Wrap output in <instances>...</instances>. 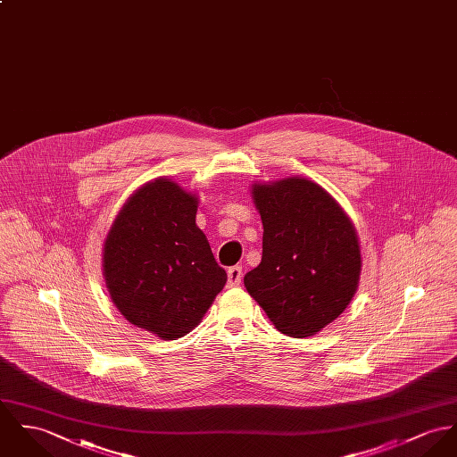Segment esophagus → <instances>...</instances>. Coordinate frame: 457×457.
Here are the masks:
<instances>
[{
	"label": "esophagus",
	"mask_w": 457,
	"mask_h": 457,
	"mask_svg": "<svg viewBox=\"0 0 457 457\" xmlns=\"http://www.w3.org/2000/svg\"><path fill=\"white\" fill-rule=\"evenodd\" d=\"M227 278H228V281H227V285H228V288H234V287H239L241 285V279H243V269L241 267H230L228 270H227Z\"/></svg>",
	"instance_id": "34e87169"
}]
</instances>
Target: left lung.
I'll use <instances>...</instances> for the list:
<instances>
[{"mask_svg":"<svg viewBox=\"0 0 457 457\" xmlns=\"http://www.w3.org/2000/svg\"><path fill=\"white\" fill-rule=\"evenodd\" d=\"M251 197L263 225V249L245 287L279 332L312 337L345 311L358 290L356 228L321 185L302 176L253 183Z\"/></svg>","mask_w":457,"mask_h":457,"instance_id":"8db88e82","label":"left lung"}]
</instances>
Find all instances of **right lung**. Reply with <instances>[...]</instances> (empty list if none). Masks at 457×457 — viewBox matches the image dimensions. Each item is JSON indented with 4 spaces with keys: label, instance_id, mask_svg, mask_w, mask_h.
Wrapping results in <instances>:
<instances>
[{
    "label": "right lung",
    "instance_id": "1",
    "mask_svg": "<svg viewBox=\"0 0 457 457\" xmlns=\"http://www.w3.org/2000/svg\"><path fill=\"white\" fill-rule=\"evenodd\" d=\"M199 197L169 178L141 185L112 223L103 276L125 320L162 340L192 332L227 283L195 216Z\"/></svg>",
    "mask_w": 457,
    "mask_h": 457
}]
</instances>
